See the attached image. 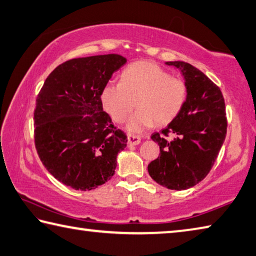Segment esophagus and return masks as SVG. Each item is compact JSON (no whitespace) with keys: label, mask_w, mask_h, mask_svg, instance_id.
I'll list each match as a JSON object with an SVG mask.
<instances>
[{"label":"esophagus","mask_w":256,"mask_h":256,"mask_svg":"<svg viewBox=\"0 0 256 256\" xmlns=\"http://www.w3.org/2000/svg\"><path fill=\"white\" fill-rule=\"evenodd\" d=\"M140 143H141V138L140 136L128 134V146H138V144H140Z\"/></svg>","instance_id":"34e87169"}]
</instances>
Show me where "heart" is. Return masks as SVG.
Listing matches in <instances>:
<instances>
[{
	"mask_svg": "<svg viewBox=\"0 0 256 256\" xmlns=\"http://www.w3.org/2000/svg\"><path fill=\"white\" fill-rule=\"evenodd\" d=\"M187 97L184 80L172 77L154 62H138L125 69L120 82L106 84L100 100L115 122H123L136 102L138 110L128 118L126 128L140 133L156 123L172 122L184 108Z\"/></svg>",
	"mask_w": 256,
	"mask_h": 256,
	"instance_id": "b5f03b06",
	"label": "heart"
}]
</instances>
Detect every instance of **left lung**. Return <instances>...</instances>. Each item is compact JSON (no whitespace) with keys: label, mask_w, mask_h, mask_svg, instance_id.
<instances>
[{"label":"left lung","mask_w":256,"mask_h":256,"mask_svg":"<svg viewBox=\"0 0 256 256\" xmlns=\"http://www.w3.org/2000/svg\"><path fill=\"white\" fill-rule=\"evenodd\" d=\"M179 69L188 97L179 115L151 138L160 154L148 166V174L171 190H184L205 178L220 153L227 132L225 100L220 88L190 64L166 62ZM171 134L174 138L168 139Z\"/></svg>","instance_id":"1"}]
</instances>
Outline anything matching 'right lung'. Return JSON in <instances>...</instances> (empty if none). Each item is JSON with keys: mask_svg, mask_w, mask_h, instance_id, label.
Segmentation results:
<instances>
[{"mask_svg": "<svg viewBox=\"0 0 256 256\" xmlns=\"http://www.w3.org/2000/svg\"><path fill=\"white\" fill-rule=\"evenodd\" d=\"M126 58L110 54L75 58L54 69L36 97L34 142L56 179L92 190L112 178L128 138L103 110L100 95Z\"/></svg>", "mask_w": 256, "mask_h": 256, "instance_id": "obj_1", "label": "right lung"}]
</instances>
